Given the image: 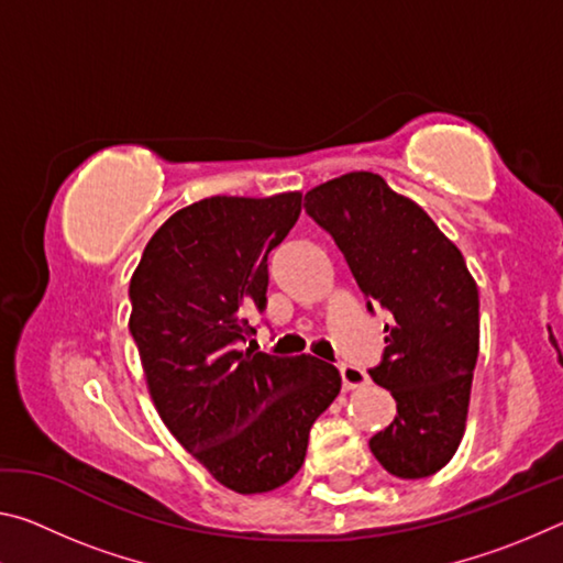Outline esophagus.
<instances>
[{
  "label": "esophagus",
  "mask_w": 563,
  "mask_h": 563,
  "mask_svg": "<svg viewBox=\"0 0 563 563\" xmlns=\"http://www.w3.org/2000/svg\"><path fill=\"white\" fill-rule=\"evenodd\" d=\"M340 377H342V385H345V389H355V387H362L369 383L365 369L350 365V362H340Z\"/></svg>",
  "instance_id": "obj_1"
}]
</instances>
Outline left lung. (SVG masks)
<instances>
[{"label": "left lung", "mask_w": 563, "mask_h": 563, "mask_svg": "<svg viewBox=\"0 0 563 563\" xmlns=\"http://www.w3.org/2000/svg\"><path fill=\"white\" fill-rule=\"evenodd\" d=\"M305 211L345 255L367 310L389 312L369 375L393 393L397 415L369 450L399 479L440 472L462 442L479 355V290L460 247L369 170L308 190Z\"/></svg>", "instance_id": "8db88e82"}]
</instances>
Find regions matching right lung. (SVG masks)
Returning a JSON list of instances; mask_svg holds the SVG:
<instances>
[{"mask_svg": "<svg viewBox=\"0 0 563 563\" xmlns=\"http://www.w3.org/2000/svg\"><path fill=\"white\" fill-rule=\"evenodd\" d=\"M302 211V194L211 196L151 235L131 275L129 330L168 432L235 494L290 482L308 434L340 393L310 355L245 347L265 310L268 255Z\"/></svg>", "mask_w": 563, "mask_h": 563, "instance_id": "obj_1", "label": "right lung"}]
</instances>
